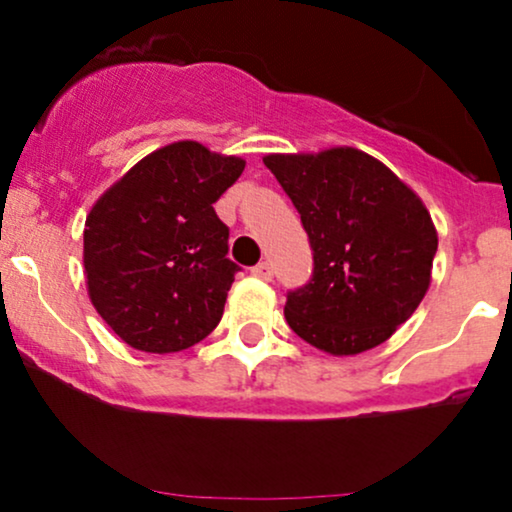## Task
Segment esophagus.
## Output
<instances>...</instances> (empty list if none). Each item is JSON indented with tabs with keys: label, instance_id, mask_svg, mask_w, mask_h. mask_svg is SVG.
Listing matches in <instances>:
<instances>
[{
	"label": "esophagus",
	"instance_id": "1",
	"mask_svg": "<svg viewBox=\"0 0 512 512\" xmlns=\"http://www.w3.org/2000/svg\"><path fill=\"white\" fill-rule=\"evenodd\" d=\"M252 276H257V279H262V281H269L274 276V267L269 262L255 264V267H252Z\"/></svg>",
	"mask_w": 512,
	"mask_h": 512
}]
</instances>
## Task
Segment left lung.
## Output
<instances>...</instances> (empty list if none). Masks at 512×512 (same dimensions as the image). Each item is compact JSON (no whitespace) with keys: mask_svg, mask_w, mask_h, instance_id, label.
<instances>
[{"mask_svg":"<svg viewBox=\"0 0 512 512\" xmlns=\"http://www.w3.org/2000/svg\"><path fill=\"white\" fill-rule=\"evenodd\" d=\"M274 173L301 214L313 276L286 293V322L334 356L383 344L424 301L438 236L424 202L358 149L272 154Z\"/></svg>","mask_w":512,"mask_h":512,"instance_id":"8db88e82","label":"left lung"}]
</instances>
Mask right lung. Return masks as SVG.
I'll return each instance as SVG.
<instances>
[{"label":"right lung","instance_id":"right-lung-1","mask_svg":"<svg viewBox=\"0 0 512 512\" xmlns=\"http://www.w3.org/2000/svg\"><path fill=\"white\" fill-rule=\"evenodd\" d=\"M245 161L197 142L163 146L93 204L84 267L93 308L122 342L170 354L219 325L240 272L214 202Z\"/></svg>","mask_w":512,"mask_h":512}]
</instances>
